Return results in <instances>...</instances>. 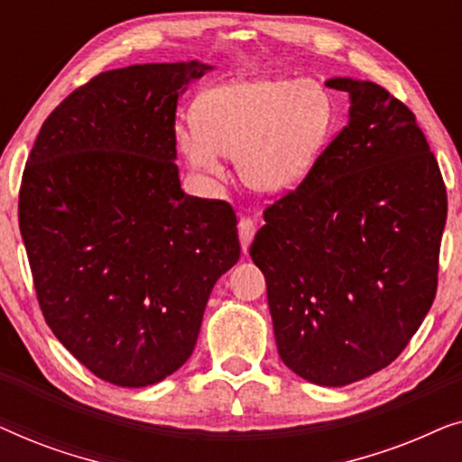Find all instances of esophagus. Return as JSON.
<instances>
[{"label":"esophagus","instance_id":"34e87169","mask_svg":"<svg viewBox=\"0 0 462 462\" xmlns=\"http://www.w3.org/2000/svg\"><path fill=\"white\" fill-rule=\"evenodd\" d=\"M237 226H239V242H242V250H244V254H245V252H248V248H250L252 239H254L256 225H254V220L242 218V220H239Z\"/></svg>","mask_w":462,"mask_h":462}]
</instances>
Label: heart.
Listing matches in <instances>:
<instances>
[{"instance_id": "1", "label": "heart", "mask_w": 462, "mask_h": 462, "mask_svg": "<svg viewBox=\"0 0 462 462\" xmlns=\"http://www.w3.org/2000/svg\"><path fill=\"white\" fill-rule=\"evenodd\" d=\"M179 128L180 151L199 172L220 176L237 160L244 185L280 198L307 180L334 125V100L315 79L254 78L220 86Z\"/></svg>"}]
</instances>
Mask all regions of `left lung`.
<instances>
[{
  "mask_svg": "<svg viewBox=\"0 0 462 462\" xmlns=\"http://www.w3.org/2000/svg\"><path fill=\"white\" fill-rule=\"evenodd\" d=\"M349 122L264 210L250 256L282 362L321 387L387 368L433 305L448 199L414 113L374 81L332 78Z\"/></svg>",
  "mask_w": 462,
  "mask_h": 462,
  "instance_id": "1",
  "label": "left lung"
}]
</instances>
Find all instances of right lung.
I'll list each match as a JSON object with an SVG mask.
<instances>
[{
	"mask_svg": "<svg viewBox=\"0 0 462 462\" xmlns=\"http://www.w3.org/2000/svg\"><path fill=\"white\" fill-rule=\"evenodd\" d=\"M212 65L100 73L62 100L31 149L18 223L46 324L92 374L149 387L191 357L208 299L239 261L237 218L191 198L176 105Z\"/></svg>",
	"mask_w": 462,
	"mask_h": 462,
	"instance_id": "add662e5",
	"label": "right lung"
}]
</instances>
